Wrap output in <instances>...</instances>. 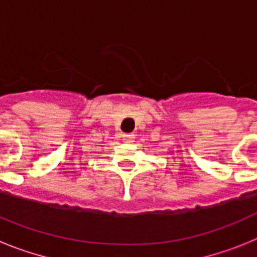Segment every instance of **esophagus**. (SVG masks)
Instances as JSON below:
<instances>
[{
  "mask_svg": "<svg viewBox=\"0 0 257 257\" xmlns=\"http://www.w3.org/2000/svg\"><path fill=\"white\" fill-rule=\"evenodd\" d=\"M122 138H123L124 142L130 143L135 139V135H134V134H123V135H122Z\"/></svg>",
  "mask_w": 257,
  "mask_h": 257,
  "instance_id": "obj_1",
  "label": "esophagus"
}]
</instances>
